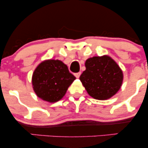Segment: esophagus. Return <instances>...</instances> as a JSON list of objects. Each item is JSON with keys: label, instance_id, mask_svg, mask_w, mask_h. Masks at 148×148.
Wrapping results in <instances>:
<instances>
[{"label": "esophagus", "instance_id": "esophagus-1", "mask_svg": "<svg viewBox=\"0 0 148 148\" xmlns=\"http://www.w3.org/2000/svg\"><path fill=\"white\" fill-rule=\"evenodd\" d=\"M81 72H78V73H75V74H74V76H76V78H79V76H80V75H81Z\"/></svg>", "mask_w": 148, "mask_h": 148}]
</instances>
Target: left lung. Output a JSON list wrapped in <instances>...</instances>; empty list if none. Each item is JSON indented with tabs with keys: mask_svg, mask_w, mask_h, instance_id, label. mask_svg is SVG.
Wrapping results in <instances>:
<instances>
[{
	"mask_svg": "<svg viewBox=\"0 0 148 148\" xmlns=\"http://www.w3.org/2000/svg\"><path fill=\"white\" fill-rule=\"evenodd\" d=\"M80 81L94 99H108L118 92L123 81V71L108 56L90 58Z\"/></svg>",
	"mask_w": 148,
	"mask_h": 148,
	"instance_id": "left-lung-1",
	"label": "left lung"
}]
</instances>
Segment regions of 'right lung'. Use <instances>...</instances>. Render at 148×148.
<instances>
[{"mask_svg":"<svg viewBox=\"0 0 148 148\" xmlns=\"http://www.w3.org/2000/svg\"><path fill=\"white\" fill-rule=\"evenodd\" d=\"M76 77L69 72L67 66L58 60L41 62L34 71L32 84L40 99L53 103L62 99Z\"/></svg>","mask_w":148,"mask_h":148,"instance_id":"1","label":"right lung"}]
</instances>
